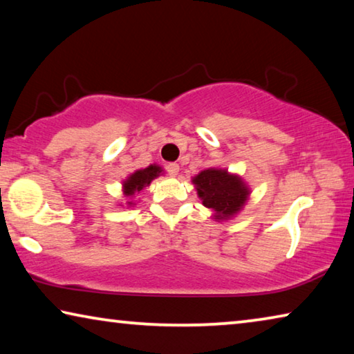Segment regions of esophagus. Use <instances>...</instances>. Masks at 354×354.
<instances>
[{
	"label": "esophagus",
	"instance_id": "1",
	"mask_svg": "<svg viewBox=\"0 0 354 354\" xmlns=\"http://www.w3.org/2000/svg\"><path fill=\"white\" fill-rule=\"evenodd\" d=\"M165 169H167V173H169V175L175 176V175H178V171H179V165L176 162H170V164H167Z\"/></svg>",
	"mask_w": 354,
	"mask_h": 354
}]
</instances>
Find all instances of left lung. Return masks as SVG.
<instances>
[{"label":"left lung","mask_w":354,"mask_h":354,"mask_svg":"<svg viewBox=\"0 0 354 354\" xmlns=\"http://www.w3.org/2000/svg\"><path fill=\"white\" fill-rule=\"evenodd\" d=\"M203 205L214 209L218 217H231L241 211L247 201L248 189L237 176L227 175L225 170H205L194 178Z\"/></svg>","instance_id":"8db88e82"}]
</instances>
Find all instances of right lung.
Returning <instances> with one entry per match:
<instances>
[{
  "label": "right lung",
  "mask_w": 354,
  "mask_h": 354,
  "mask_svg": "<svg viewBox=\"0 0 354 354\" xmlns=\"http://www.w3.org/2000/svg\"><path fill=\"white\" fill-rule=\"evenodd\" d=\"M160 173V167L158 165H149L145 170H139L131 175L127 181H124V195H134L136 192H140L145 185H149V183L158 176Z\"/></svg>",
  "instance_id": "1"
}]
</instances>
